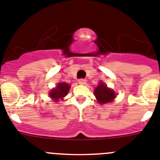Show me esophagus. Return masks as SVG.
<instances>
[{
  "label": "esophagus",
  "instance_id": "esophagus-1",
  "mask_svg": "<svg viewBox=\"0 0 160 160\" xmlns=\"http://www.w3.org/2000/svg\"><path fill=\"white\" fill-rule=\"evenodd\" d=\"M78 83L81 85H86V80L84 78L78 79Z\"/></svg>",
  "mask_w": 160,
  "mask_h": 160
}]
</instances>
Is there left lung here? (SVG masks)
<instances>
[{
	"instance_id": "left-lung-1",
	"label": "left lung",
	"mask_w": 160,
	"mask_h": 160,
	"mask_svg": "<svg viewBox=\"0 0 160 160\" xmlns=\"http://www.w3.org/2000/svg\"><path fill=\"white\" fill-rule=\"evenodd\" d=\"M94 95L100 104L111 102L116 98L115 92L107 88L106 85L104 84V82H101L95 88Z\"/></svg>"
}]
</instances>
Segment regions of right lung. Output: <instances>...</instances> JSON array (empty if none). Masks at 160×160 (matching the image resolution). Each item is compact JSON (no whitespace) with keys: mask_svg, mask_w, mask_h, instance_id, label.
<instances>
[{"mask_svg":"<svg viewBox=\"0 0 160 160\" xmlns=\"http://www.w3.org/2000/svg\"><path fill=\"white\" fill-rule=\"evenodd\" d=\"M70 86L67 84V83L60 82L57 85L55 89H53V90L50 92L49 95L52 99H54V101L58 102V99L64 98L67 94V93L69 92V90H70Z\"/></svg>","mask_w":160,"mask_h":160,"instance_id":"add662e5","label":"right lung"}]
</instances>
